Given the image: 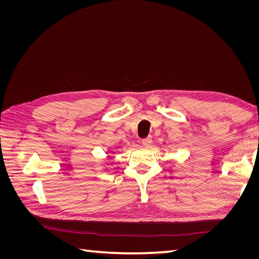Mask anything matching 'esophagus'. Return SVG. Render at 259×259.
<instances>
[{"mask_svg":"<svg viewBox=\"0 0 259 259\" xmlns=\"http://www.w3.org/2000/svg\"><path fill=\"white\" fill-rule=\"evenodd\" d=\"M151 143H152V138H151V137H147V138L143 139V142H142V144H143L145 147H149V146L151 145Z\"/></svg>","mask_w":259,"mask_h":259,"instance_id":"obj_1","label":"esophagus"}]
</instances>
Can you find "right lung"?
Returning a JSON list of instances; mask_svg holds the SVG:
<instances>
[{"instance_id":"obj_1","label":"right lung","mask_w":259,"mask_h":259,"mask_svg":"<svg viewBox=\"0 0 259 259\" xmlns=\"http://www.w3.org/2000/svg\"><path fill=\"white\" fill-rule=\"evenodd\" d=\"M111 152H112V151H111Z\"/></svg>"}]
</instances>
